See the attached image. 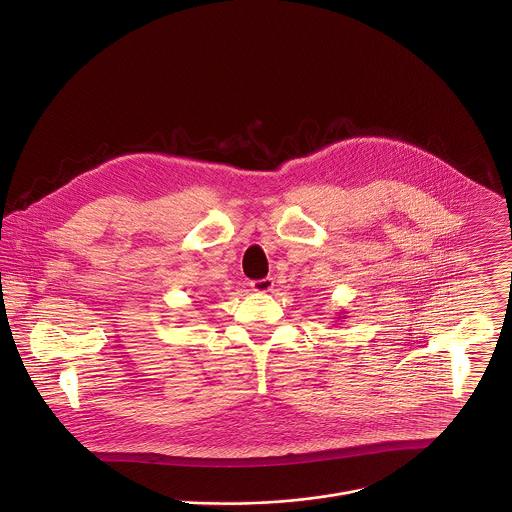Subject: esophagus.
<instances>
[{
	"mask_svg": "<svg viewBox=\"0 0 512 512\" xmlns=\"http://www.w3.org/2000/svg\"><path fill=\"white\" fill-rule=\"evenodd\" d=\"M273 287H275V279H273V277L257 279V281L251 283V289H253L255 293H269V291H273Z\"/></svg>",
	"mask_w": 512,
	"mask_h": 512,
	"instance_id": "34e87169",
	"label": "esophagus"
}]
</instances>
